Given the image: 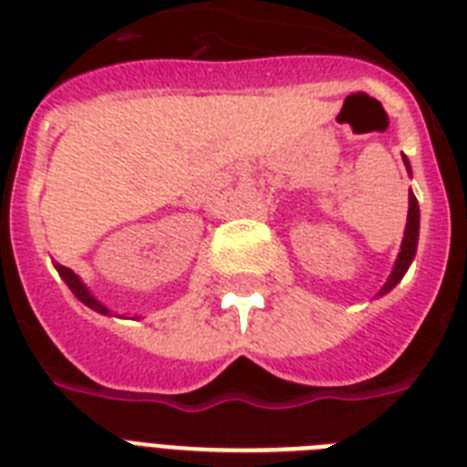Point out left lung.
<instances>
[{"label": "left lung", "mask_w": 467, "mask_h": 467, "mask_svg": "<svg viewBox=\"0 0 467 467\" xmlns=\"http://www.w3.org/2000/svg\"><path fill=\"white\" fill-rule=\"evenodd\" d=\"M405 160L407 171L412 174V167H410V160ZM417 242H420V203H417V198H414L412 189H410V208H407V225H405V237H402V244H400V254L395 259V266H392L390 276L383 284V288L378 291V296H385V293H390L395 285L402 281V276L407 274V269L412 266L414 254H417Z\"/></svg>", "instance_id": "1"}]
</instances>
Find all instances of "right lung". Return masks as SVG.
Returning a JSON list of instances; mask_svg holds the SVG:
<instances>
[{
    "instance_id": "obj_1",
    "label": "right lung",
    "mask_w": 467,
    "mask_h": 467,
    "mask_svg": "<svg viewBox=\"0 0 467 467\" xmlns=\"http://www.w3.org/2000/svg\"><path fill=\"white\" fill-rule=\"evenodd\" d=\"M55 269H57V274H60L62 281L67 284L69 291L75 293V298L79 300V303H84V306L91 307V310L99 312V315H113V312L109 310V307H106L104 303H101V300H99L97 296L89 291V288H87V285H84V281L77 276L75 271L67 269V266H62V264H55Z\"/></svg>"
}]
</instances>
